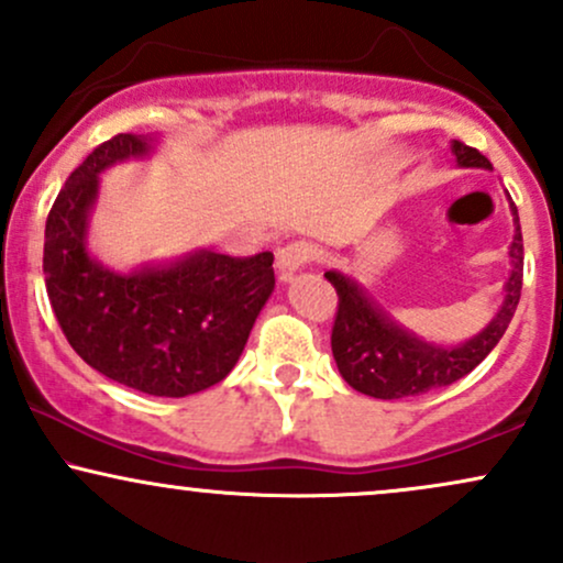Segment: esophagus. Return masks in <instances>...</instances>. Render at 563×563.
Listing matches in <instances>:
<instances>
[{"label":"esophagus","mask_w":563,"mask_h":563,"mask_svg":"<svg viewBox=\"0 0 563 563\" xmlns=\"http://www.w3.org/2000/svg\"><path fill=\"white\" fill-rule=\"evenodd\" d=\"M312 254H314V249L303 241H294V243L283 245V249H277V254H275L277 269L286 275L296 273V269H301L303 264L312 260Z\"/></svg>","instance_id":"obj_1"}]
</instances>
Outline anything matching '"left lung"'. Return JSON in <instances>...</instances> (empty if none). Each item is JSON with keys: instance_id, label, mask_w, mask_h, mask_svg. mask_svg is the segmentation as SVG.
Segmentation results:
<instances>
[{"instance_id": "obj_1", "label": "left lung", "mask_w": 563, "mask_h": 563, "mask_svg": "<svg viewBox=\"0 0 563 563\" xmlns=\"http://www.w3.org/2000/svg\"><path fill=\"white\" fill-rule=\"evenodd\" d=\"M450 151L463 169H493V164L476 147L452 140ZM510 214H514V243L508 249L510 275L503 288L506 296L495 318L463 344H431L407 331L352 275L328 269V283L339 294V312L331 333L333 360L341 378L352 389L376 399L418 397L468 376L493 352L514 318L521 296V277H525V243H521L519 211L514 200H510Z\"/></svg>"}]
</instances>
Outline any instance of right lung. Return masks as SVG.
Segmentation results:
<instances>
[{
    "label": "right lung",
    "mask_w": 563,
    "mask_h": 563,
    "mask_svg": "<svg viewBox=\"0 0 563 563\" xmlns=\"http://www.w3.org/2000/svg\"><path fill=\"white\" fill-rule=\"evenodd\" d=\"M156 145V134H115L70 174L44 228V280L55 318L84 363L129 389L187 397L235 367L275 290L273 254L235 260L198 249L132 273L97 260L87 235L100 174L147 158Z\"/></svg>",
    "instance_id": "right-lung-1"
}]
</instances>
